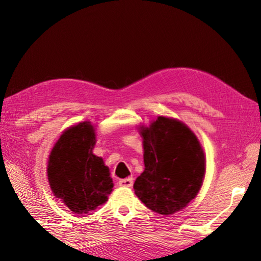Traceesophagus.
Masks as SVG:
<instances>
[{"instance_id": "34e87169", "label": "esophagus", "mask_w": 261, "mask_h": 261, "mask_svg": "<svg viewBox=\"0 0 261 261\" xmlns=\"http://www.w3.org/2000/svg\"><path fill=\"white\" fill-rule=\"evenodd\" d=\"M118 184H120L121 187H124V188H131L132 185H134V178L127 177V178H124V179H120Z\"/></svg>"}]
</instances>
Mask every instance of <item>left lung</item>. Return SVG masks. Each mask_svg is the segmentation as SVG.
Here are the masks:
<instances>
[{"label":"left lung","instance_id":"8db88e82","mask_svg":"<svg viewBox=\"0 0 261 261\" xmlns=\"http://www.w3.org/2000/svg\"><path fill=\"white\" fill-rule=\"evenodd\" d=\"M140 134L145 170L135 182L136 196L155 213L174 214L199 192L205 176L204 151L193 132L173 118L158 117Z\"/></svg>","mask_w":261,"mask_h":261}]
</instances>
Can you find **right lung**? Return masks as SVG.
Returning a JSON list of instances; mask_svg holds the SVG:
<instances>
[{
  "mask_svg": "<svg viewBox=\"0 0 261 261\" xmlns=\"http://www.w3.org/2000/svg\"><path fill=\"white\" fill-rule=\"evenodd\" d=\"M94 145V127L90 122L79 123L63 132L48 161L51 191L77 214L105 204L113 191L108 167L92 153Z\"/></svg>",
  "mask_w": 261,
  "mask_h": 261,
  "instance_id": "right-lung-1",
  "label": "right lung"
}]
</instances>
